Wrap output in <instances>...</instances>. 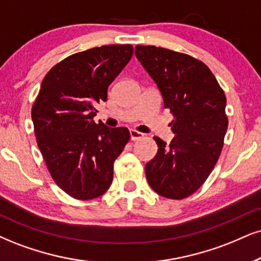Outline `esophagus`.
<instances>
[{
    "label": "esophagus",
    "mask_w": 261,
    "mask_h": 261,
    "mask_svg": "<svg viewBox=\"0 0 261 261\" xmlns=\"http://www.w3.org/2000/svg\"><path fill=\"white\" fill-rule=\"evenodd\" d=\"M129 134H130V139L132 140H139V139H141V138L144 137L143 133H140V132L134 130V129H130L129 130Z\"/></svg>",
    "instance_id": "1"
}]
</instances>
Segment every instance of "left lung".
I'll return each mask as SVG.
<instances>
[{"label":"left lung","mask_w":261,"mask_h":261,"mask_svg":"<svg viewBox=\"0 0 261 261\" xmlns=\"http://www.w3.org/2000/svg\"><path fill=\"white\" fill-rule=\"evenodd\" d=\"M136 57L174 116L169 145L153 137L159 150L145 165L147 182L163 197L185 198L201 188L219 159L227 129L226 98L208 66L188 54L137 46Z\"/></svg>","instance_id":"obj_1"}]
</instances>
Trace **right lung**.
Segmentation results:
<instances>
[{"label": "right lung", "mask_w": 261, "mask_h": 261, "mask_svg": "<svg viewBox=\"0 0 261 261\" xmlns=\"http://www.w3.org/2000/svg\"><path fill=\"white\" fill-rule=\"evenodd\" d=\"M132 56V44L95 47L67 57L42 81L31 111L37 145L54 181L73 198L105 194L129 140L125 127L96 124L93 117Z\"/></svg>", "instance_id": "add662e5"}]
</instances>
